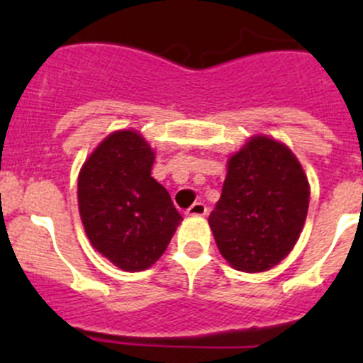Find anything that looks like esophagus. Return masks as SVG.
Masks as SVG:
<instances>
[{"mask_svg":"<svg viewBox=\"0 0 363 363\" xmlns=\"http://www.w3.org/2000/svg\"><path fill=\"white\" fill-rule=\"evenodd\" d=\"M205 214H207V207H205L202 202L193 203L191 207L186 211V216H205Z\"/></svg>","mask_w":363,"mask_h":363,"instance_id":"obj_1","label":"esophagus"}]
</instances>
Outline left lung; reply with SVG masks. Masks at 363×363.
I'll return each instance as SVG.
<instances>
[{"instance_id": "obj_1", "label": "left lung", "mask_w": 363, "mask_h": 363, "mask_svg": "<svg viewBox=\"0 0 363 363\" xmlns=\"http://www.w3.org/2000/svg\"><path fill=\"white\" fill-rule=\"evenodd\" d=\"M307 208L309 181L302 164L284 144L256 135L228 160L208 225L233 269L265 272L294 250Z\"/></svg>"}]
</instances>
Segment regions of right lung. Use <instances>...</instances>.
<instances>
[{
    "instance_id": "obj_1",
    "label": "right lung",
    "mask_w": 363,
    "mask_h": 363,
    "mask_svg": "<svg viewBox=\"0 0 363 363\" xmlns=\"http://www.w3.org/2000/svg\"><path fill=\"white\" fill-rule=\"evenodd\" d=\"M155 151L138 131L108 135L82 164L79 212L98 252L128 272L145 270L163 255L182 216L151 177Z\"/></svg>"
}]
</instances>
